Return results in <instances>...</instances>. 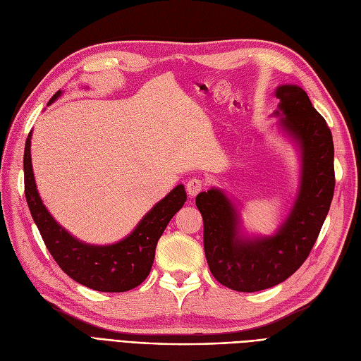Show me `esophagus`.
Segmentation results:
<instances>
[{
    "label": "esophagus",
    "instance_id": "1",
    "mask_svg": "<svg viewBox=\"0 0 361 361\" xmlns=\"http://www.w3.org/2000/svg\"><path fill=\"white\" fill-rule=\"evenodd\" d=\"M202 188H204V183L200 178H192L188 181V184H185V190H188L190 197H195L202 190Z\"/></svg>",
    "mask_w": 361,
    "mask_h": 361
}]
</instances>
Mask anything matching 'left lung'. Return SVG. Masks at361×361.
Wrapping results in <instances>:
<instances>
[{"label": "left lung", "instance_id": "obj_1", "mask_svg": "<svg viewBox=\"0 0 361 361\" xmlns=\"http://www.w3.org/2000/svg\"><path fill=\"white\" fill-rule=\"evenodd\" d=\"M277 129L300 157V181L293 207L271 235L247 234L238 205L219 188L196 196L204 219L205 258L216 281L240 293L282 283L306 261L315 244L334 192V147L327 123L306 91L279 85Z\"/></svg>", "mask_w": 361, "mask_h": 361}]
</instances>
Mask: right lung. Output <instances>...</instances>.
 Here are the masks:
<instances>
[{"instance_id": "1", "label": "right lung", "mask_w": 361, "mask_h": 361, "mask_svg": "<svg viewBox=\"0 0 361 361\" xmlns=\"http://www.w3.org/2000/svg\"><path fill=\"white\" fill-rule=\"evenodd\" d=\"M61 94L63 91H56L48 104ZM31 136L32 130L24 153L25 197L34 224L55 262L75 282L102 293H124L141 285L153 265L159 238L188 200L184 185H176L123 240L104 246L84 243L58 224L42 201L31 164Z\"/></svg>"}]
</instances>
